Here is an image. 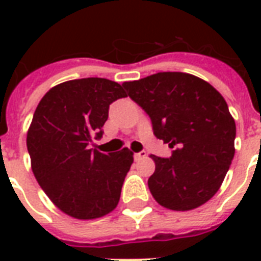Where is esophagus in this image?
<instances>
[{
	"label": "esophagus",
	"mask_w": 261,
	"mask_h": 261,
	"mask_svg": "<svg viewBox=\"0 0 261 261\" xmlns=\"http://www.w3.org/2000/svg\"><path fill=\"white\" fill-rule=\"evenodd\" d=\"M143 157H146V151H139V153H134V159L135 160H141Z\"/></svg>",
	"instance_id": "esophagus-1"
}]
</instances>
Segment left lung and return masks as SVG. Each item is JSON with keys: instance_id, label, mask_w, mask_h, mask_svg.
<instances>
[{"instance_id": "obj_1", "label": "left lung", "mask_w": 261, "mask_h": 261, "mask_svg": "<svg viewBox=\"0 0 261 261\" xmlns=\"http://www.w3.org/2000/svg\"><path fill=\"white\" fill-rule=\"evenodd\" d=\"M149 115L153 133L173 149L169 159L151 154L155 171L147 180L165 208L187 211L210 200L234 157L236 123L222 94L188 73L163 71L123 84Z\"/></svg>"}]
</instances>
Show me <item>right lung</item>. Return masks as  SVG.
Here are the masks:
<instances>
[{"label":"right lung","mask_w":261,"mask_h":261,"mask_svg":"<svg viewBox=\"0 0 261 261\" xmlns=\"http://www.w3.org/2000/svg\"><path fill=\"white\" fill-rule=\"evenodd\" d=\"M122 97L120 84L90 77L51 88L36 107L27 134L32 172L51 202L73 218H100L118 206L133 151L104 154L89 143L101 138L110 104Z\"/></svg>","instance_id":"1"}]
</instances>
